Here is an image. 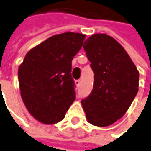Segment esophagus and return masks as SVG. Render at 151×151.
<instances>
[{"instance_id":"obj_1","label":"esophagus","mask_w":151,"mask_h":151,"mask_svg":"<svg viewBox=\"0 0 151 151\" xmlns=\"http://www.w3.org/2000/svg\"><path fill=\"white\" fill-rule=\"evenodd\" d=\"M75 85L78 86V87H79V86H80V85H81V80H76Z\"/></svg>"}]
</instances>
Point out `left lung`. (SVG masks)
I'll return each mask as SVG.
<instances>
[{
  "instance_id": "left-lung-1",
  "label": "left lung",
  "mask_w": 151,
  "mask_h": 151,
  "mask_svg": "<svg viewBox=\"0 0 151 151\" xmlns=\"http://www.w3.org/2000/svg\"><path fill=\"white\" fill-rule=\"evenodd\" d=\"M84 44L94 73V85L91 93L81 104L90 124L109 126L125 114L135 99L139 72L114 38L96 34Z\"/></svg>"
}]
</instances>
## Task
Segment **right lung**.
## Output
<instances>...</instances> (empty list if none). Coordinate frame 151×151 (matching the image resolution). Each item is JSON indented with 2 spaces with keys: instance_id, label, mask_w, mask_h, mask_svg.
Masks as SVG:
<instances>
[{
  "instance_id": "1",
  "label": "right lung",
  "mask_w": 151,
  "mask_h": 151,
  "mask_svg": "<svg viewBox=\"0 0 151 151\" xmlns=\"http://www.w3.org/2000/svg\"><path fill=\"white\" fill-rule=\"evenodd\" d=\"M86 35H55L32 48L19 66L21 96L29 113L39 122H60L75 100L72 60Z\"/></svg>"
}]
</instances>
